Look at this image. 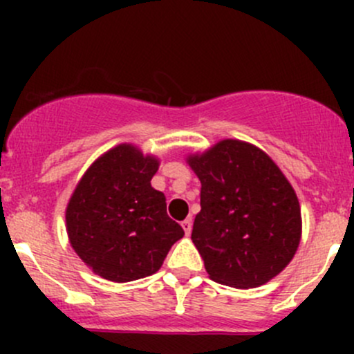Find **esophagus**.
Wrapping results in <instances>:
<instances>
[{"mask_svg":"<svg viewBox=\"0 0 354 354\" xmlns=\"http://www.w3.org/2000/svg\"><path fill=\"white\" fill-rule=\"evenodd\" d=\"M181 227H183V231H185V234H190L192 233V219H185L183 223H181Z\"/></svg>","mask_w":354,"mask_h":354,"instance_id":"34e87169","label":"esophagus"}]
</instances>
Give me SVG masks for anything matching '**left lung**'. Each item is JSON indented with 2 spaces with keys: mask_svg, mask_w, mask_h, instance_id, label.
<instances>
[{
  "mask_svg": "<svg viewBox=\"0 0 354 354\" xmlns=\"http://www.w3.org/2000/svg\"><path fill=\"white\" fill-rule=\"evenodd\" d=\"M188 162L202 183L192 240L210 279L248 289L277 276L301 236L298 198L279 167L240 140L219 142Z\"/></svg>",
  "mask_w": 354,
  "mask_h": 354,
  "instance_id": "obj_1",
  "label": "left lung"
}]
</instances>
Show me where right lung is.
<instances>
[{"instance_id": "1", "label": "right lung", "mask_w": 354, "mask_h": 354, "mask_svg": "<svg viewBox=\"0 0 354 354\" xmlns=\"http://www.w3.org/2000/svg\"><path fill=\"white\" fill-rule=\"evenodd\" d=\"M159 162L121 144L99 157L75 188L66 230L77 255L114 283L157 272L185 231L166 212V197L151 187Z\"/></svg>"}]
</instances>
